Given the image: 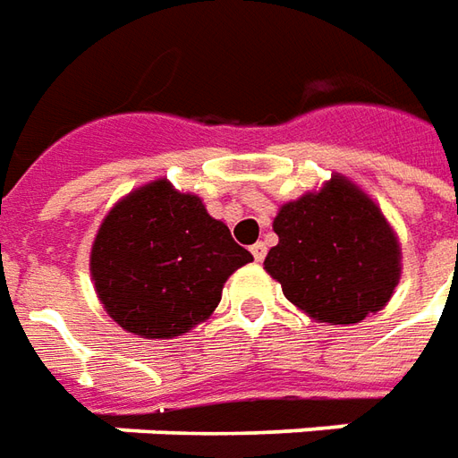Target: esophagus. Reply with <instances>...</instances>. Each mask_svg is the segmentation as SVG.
Here are the masks:
<instances>
[{"instance_id":"esophagus-1","label":"esophagus","mask_w":458,"mask_h":458,"mask_svg":"<svg viewBox=\"0 0 458 458\" xmlns=\"http://www.w3.org/2000/svg\"><path fill=\"white\" fill-rule=\"evenodd\" d=\"M251 256H254V261H264V256H266V244H254L251 246Z\"/></svg>"}]
</instances>
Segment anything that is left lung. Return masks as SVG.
Instances as JSON below:
<instances>
[{
  "label": "left lung",
  "mask_w": 458,
  "mask_h": 458,
  "mask_svg": "<svg viewBox=\"0 0 458 458\" xmlns=\"http://www.w3.org/2000/svg\"><path fill=\"white\" fill-rule=\"evenodd\" d=\"M264 261L284 296L316 323L352 326L387 306L402 276L397 232L358 184L330 174L278 207Z\"/></svg>",
  "instance_id": "obj_1"
}]
</instances>
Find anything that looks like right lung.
<instances>
[{"mask_svg":"<svg viewBox=\"0 0 458 458\" xmlns=\"http://www.w3.org/2000/svg\"><path fill=\"white\" fill-rule=\"evenodd\" d=\"M249 261L197 194L160 177L110 207L90 246V278L123 330L167 340L212 316L226 278Z\"/></svg>","mask_w":458,"mask_h":458,"instance_id":"obj_1","label":"right lung"}]
</instances>
